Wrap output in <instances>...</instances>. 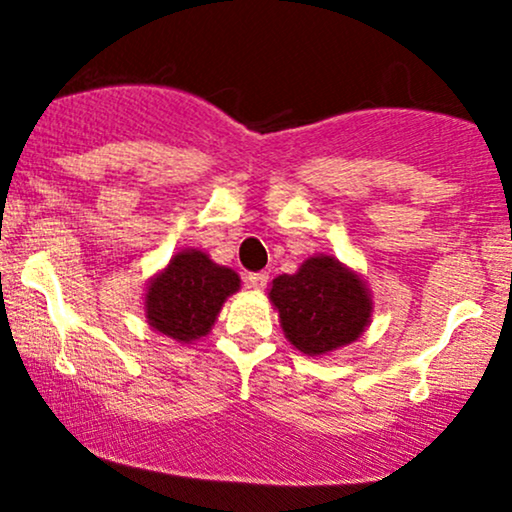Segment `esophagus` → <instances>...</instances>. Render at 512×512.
<instances>
[{
    "instance_id": "obj_1",
    "label": "esophagus",
    "mask_w": 512,
    "mask_h": 512,
    "mask_svg": "<svg viewBox=\"0 0 512 512\" xmlns=\"http://www.w3.org/2000/svg\"><path fill=\"white\" fill-rule=\"evenodd\" d=\"M268 279H270L268 272H249V275H247V286H249V289L263 291L265 286H268Z\"/></svg>"
}]
</instances>
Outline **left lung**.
I'll return each instance as SVG.
<instances>
[{
	"label": "left lung",
	"instance_id": "1",
	"mask_svg": "<svg viewBox=\"0 0 512 512\" xmlns=\"http://www.w3.org/2000/svg\"><path fill=\"white\" fill-rule=\"evenodd\" d=\"M270 300L286 338L303 354L317 356L354 342L368 326L366 286L331 256H314L296 275H279Z\"/></svg>",
	"mask_w": 512,
	"mask_h": 512
}]
</instances>
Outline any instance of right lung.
I'll return each instance as SVG.
<instances>
[{
  "label": "right lung",
  "instance_id": "obj_1",
  "mask_svg": "<svg viewBox=\"0 0 512 512\" xmlns=\"http://www.w3.org/2000/svg\"><path fill=\"white\" fill-rule=\"evenodd\" d=\"M237 289L240 277L233 270L212 263L202 251H179L149 284L146 319L174 340H198L212 328L223 300Z\"/></svg>",
  "mask_w": 512,
  "mask_h": 512
}]
</instances>
